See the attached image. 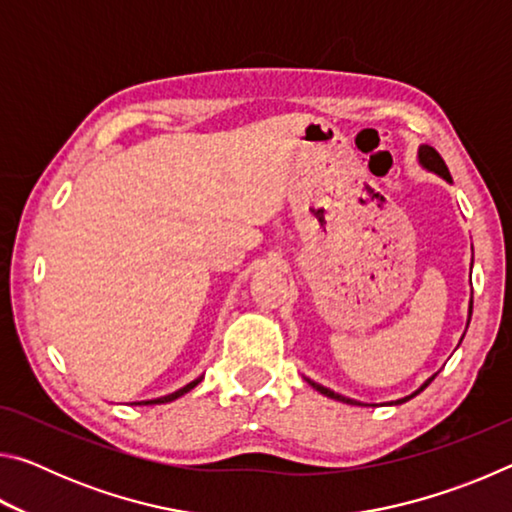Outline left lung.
<instances>
[{"instance_id": "obj_1", "label": "left lung", "mask_w": 512, "mask_h": 512, "mask_svg": "<svg viewBox=\"0 0 512 512\" xmlns=\"http://www.w3.org/2000/svg\"><path fill=\"white\" fill-rule=\"evenodd\" d=\"M418 160H420V164L424 169H429V171H433V173H438L440 178H445L447 183H452V176H449V169H447V164H445V160L440 158V153L433 149V146H427V144H422L420 146V151H418ZM470 316H472V300H470ZM467 325H470V318H467ZM436 377V375H433ZM433 377H429L427 381H424V384L418 388V391L415 393H411V395H406V397H402V400H395V402H391V404H404V402H409L411 397H415L418 393H422L424 388H427L431 381H433ZM311 386L316 388L318 393H323L325 397H332V400H339V402H345V404H352V406H363L361 402H357V400H350V397H343V395H339V393H334V391H329V388H325V386H320V384H316V381H311V379H307ZM368 406V404H366ZM370 406H375V404H370Z\"/></svg>"}]
</instances>
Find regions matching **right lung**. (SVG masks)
<instances>
[{
	"instance_id": "right-lung-1",
	"label": "right lung",
	"mask_w": 512,
	"mask_h": 512,
	"mask_svg": "<svg viewBox=\"0 0 512 512\" xmlns=\"http://www.w3.org/2000/svg\"><path fill=\"white\" fill-rule=\"evenodd\" d=\"M203 381V377H198V379H194V381H189L187 386H183V388H178L176 393H169V395H164V397H155V400H144V402H135V404H142V406H149V404H167V402H173V400H178V397H183L185 393H189L192 391L194 386H198Z\"/></svg>"
}]
</instances>
